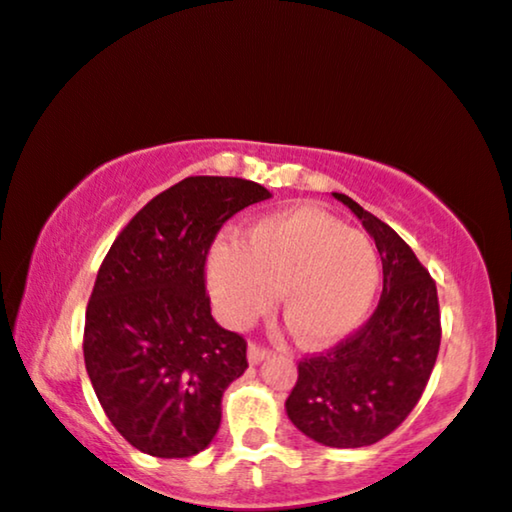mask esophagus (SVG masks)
<instances>
[{"mask_svg":"<svg viewBox=\"0 0 512 512\" xmlns=\"http://www.w3.org/2000/svg\"><path fill=\"white\" fill-rule=\"evenodd\" d=\"M269 355H272V348H264V346H260V343H250V348H248L250 365H257V362H262L264 357H269Z\"/></svg>","mask_w":512,"mask_h":512,"instance_id":"obj_1","label":"esophagus"}]
</instances>
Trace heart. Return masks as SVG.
<instances>
[{
  "mask_svg": "<svg viewBox=\"0 0 512 512\" xmlns=\"http://www.w3.org/2000/svg\"><path fill=\"white\" fill-rule=\"evenodd\" d=\"M207 281L229 326L255 322L281 291L295 338L329 346L365 322L379 291L381 260L362 231L317 207H293L255 221L243 240H217Z\"/></svg>",
  "mask_w": 512,
  "mask_h": 512,
  "instance_id": "b5f03b06",
  "label": "heart"
}]
</instances>
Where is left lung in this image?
Wrapping results in <instances>:
<instances>
[{"label": "left lung", "mask_w": 512, "mask_h": 512, "mask_svg": "<svg viewBox=\"0 0 512 512\" xmlns=\"http://www.w3.org/2000/svg\"><path fill=\"white\" fill-rule=\"evenodd\" d=\"M377 243L384 291L355 334L298 362L286 400L291 422L331 448L372 446L403 424L422 398L441 346L436 283L389 224L334 193Z\"/></svg>", "instance_id": "obj_1"}]
</instances>
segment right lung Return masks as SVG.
Instances as JSON below:
<instances>
[{
  "instance_id": "add662e5",
  "label": "right lung",
  "mask_w": 512,
  "mask_h": 512,
  "mask_svg": "<svg viewBox=\"0 0 512 512\" xmlns=\"http://www.w3.org/2000/svg\"><path fill=\"white\" fill-rule=\"evenodd\" d=\"M267 197L245 178L188 176L152 197L104 257L85 310V369L109 422L138 451L190 458L217 434L248 343L214 322L207 252L233 214Z\"/></svg>"
}]
</instances>
